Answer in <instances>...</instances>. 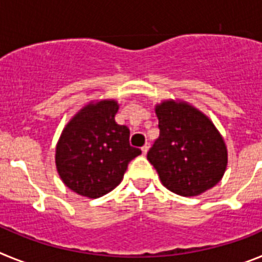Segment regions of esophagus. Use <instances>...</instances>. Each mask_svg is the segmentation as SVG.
<instances>
[{"label":"esophagus","mask_w":262,"mask_h":262,"mask_svg":"<svg viewBox=\"0 0 262 262\" xmlns=\"http://www.w3.org/2000/svg\"><path fill=\"white\" fill-rule=\"evenodd\" d=\"M148 149H149V144H148V143H147V144H144V145H143V147H142V152H143V155L147 154Z\"/></svg>","instance_id":"obj_1"}]
</instances>
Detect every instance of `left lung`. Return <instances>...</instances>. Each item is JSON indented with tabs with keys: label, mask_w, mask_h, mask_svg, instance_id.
<instances>
[{
	"label": "left lung",
	"mask_w": 262,
	"mask_h": 262,
	"mask_svg": "<svg viewBox=\"0 0 262 262\" xmlns=\"http://www.w3.org/2000/svg\"><path fill=\"white\" fill-rule=\"evenodd\" d=\"M160 135L148 151L160 181L182 196L205 193L223 178L228 152L212 120L190 103L166 99L155 106Z\"/></svg>",
	"instance_id": "1"
}]
</instances>
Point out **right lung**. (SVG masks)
Masks as SVG:
<instances>
[{
  "mask_svg": "<svg viewBox=\"0 0 262 262\" xmlns=\"http://www.w3.org/2000/svg\"><path fill=\"white\" fill-rule=\"evenodd\" d=\"M115 99L92 101L66 124L56 144L55 163L72 191L99 198L123 180L127 165L142 154L129 145V129L115 122Z\"/></svg>",
  "mask_w": 262,
  "mask_h": 262,
  "instance_id": "right-lung-1",
  "label": "right lung"
}]
</instances>
